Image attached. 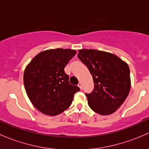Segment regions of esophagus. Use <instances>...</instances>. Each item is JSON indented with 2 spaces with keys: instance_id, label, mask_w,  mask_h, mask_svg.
Masks as SVG:
<instances>
[{
  "instance_id": "esophagus-1",
  "label": "esophagus",
  "mask_w": 149,
  "mask_h": 149,
  "mask_svg": "<svg viewBox=\"0 0 149 149\" xmlns=\"http://www.w3.org/2000/svg\"><path fill=\"white\" fill-rule=\"evenodd\" d=\"M78 86H79V87L80 88V89L81 90L82 89V84L81 83H79V84H78Z\"/></svg>"
}]
</instances>
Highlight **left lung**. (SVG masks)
Here are the masks:
<instances>
[{
  "label": "left lung",
  "instance_id": "1",
  "mask_svg": "<svg viewBox=\"0 0 149 149\" xmlns=\"http://www.w3.org/2000/svg\"><path fill=\"white\" fill-rule=\"evenodd\" d=\"M78 58L88 68L94 81L92 92L86 93L88 106L102 115L115 112L130 89L127 64L114 54L96 49H79Z\"/></svg>",
  "mask_w": 149,
  "mask_h": 149
}]
</instances>
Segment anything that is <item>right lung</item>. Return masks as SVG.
Instances as JSON below:
<instances>
[{
  "label": "right lung",
  "instance_id": "add662e5",
  "mask_svg": "<svg viewBox=\"0 0 149 149\" xmlns=\"http://www.w3.org/2000/svg\"><path fill=\"white\" fill-rule=\"evenodd\" d=\"M70 49H48L36 55L26 66L24 84L29 99L43 114L55 116L71 104L79 86L69 84L64 68L76 55Z\"/></svg>",
  "mask_w": 149,
  "mask_h": 149
}]
</instances>
